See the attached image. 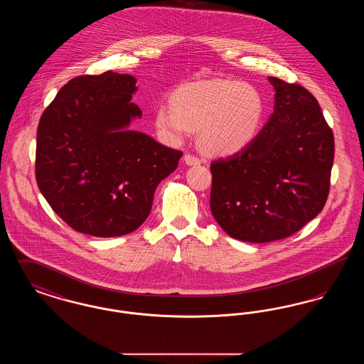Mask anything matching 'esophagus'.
Returning <instances> with one entry per match:
<instances>
[{
    "label": "esophagus",
    "mask_w": 364,
    "mask_h": 364,
    "mask_svg": "<svg viewBox=\"0 0 364 364\" xmlns=\"http://www.w3.org/2000/svg\"><path fill=\"white\" fill-rule=\"evenodd\" d=\"M184 162L190 166H195V165H200V159L198 156H192V154H186L184 156Z\"/></svg>",
    "instance_id": "obj_1"
}]
</instances>
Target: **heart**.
Wrapping results in <instances>:
<instances>
[{
  "label": "heart",
  "instance_id": "b5f03b06",
  "mask_svg": "<svg viewBox=\"0 0 364 364\" xmlns=\"http://www.w3.org/2000/svg\"><path fill=\"white\" fill-rule=\"evenodd\" d=\"M171 102L156 109L159 134L178 141L199 128L200 147L218 156L236 154L252 143L266 110L257 87L230 79L183 85L172 94Z\"/></svg>",
  "mask_w": 364,
  "mask_h": 364
}]
</instances>
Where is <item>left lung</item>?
<instances>
[{"instance_id": "8db88e82", "label": "left lung", "mask_w": 364, "mask_h": 364, "mask_svg": "<svg viewBox=\"0 0 364 364\" xmlns=\"http://www.w3.org/2000/svg\"><path fill=\"white\" fill-rule=\"evenodd\" d=\"M274 113L242 151L210 165V208L237 240L285 239L328 200L334 139L318 101L300 85L269 77Z\"/></svg>"}]
</instances>
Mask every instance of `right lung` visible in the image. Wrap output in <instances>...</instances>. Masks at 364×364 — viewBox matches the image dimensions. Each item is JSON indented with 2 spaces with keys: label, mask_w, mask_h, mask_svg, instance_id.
<instances>
[{
  "label": "right lung",
  "mask_w": 364,
  "mask_h": 364,
  "mask_svg": "<svg viewBox=\"0 0 364 364\" xmlns=\"http://www.w3.org/2000/svg\"><path fill=\"white\" fill-rule=\"evenodd\" d=\"M136 79L112 70L70 80L38 125L35 176L54 210L76 232L116 237L149 217L156 186L181 151L129 129L141 110Z\"/></svg>",
  "instance_id": "1"
}]
</instances>
